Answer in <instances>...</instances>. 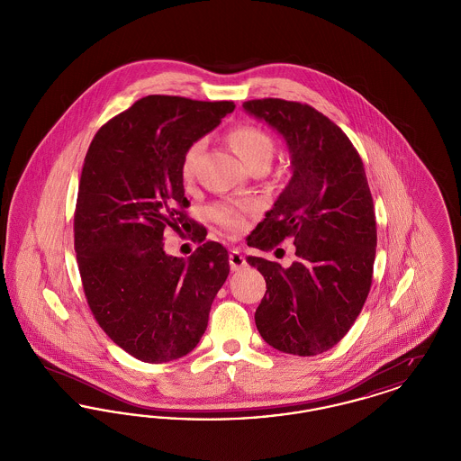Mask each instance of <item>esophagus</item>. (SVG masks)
<instances>
[{
    "label": "esophagus",
    "mask_w": 461,
    "mask_h": 461,
    "mask_svg": "<svg viewBox=\"0 0 461 461\" xmlns=\"http://www.w3.org/2000/svg\"><path fill=\"white\" fill-rule=\"evenodd\" d=\"M228 261H230V267H231L233 271H239V269L247 266V263H245V258L241 256V252L239 249H233V250L230 252Z\"/></svg>",
    "instance_id": "34e87169"
}]
</instances>
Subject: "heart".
I'll list each match as a JSON object with an SVG mask.
<instances>
[{
	"label": "heart",
	"instance_id": "b5f03b06",
	"mask_svg": "<svg viewBox=\"0 0 461 461\" xmlns=\"http://www.w3.org/2000/svg\"><path fill=\"white\" fill-rule=\"evenodd\" d=\"M228 140L249 167L258 164H269L275 154L273 138L261 128L252 124H240L233 128L228 134ZM203 149H205L203 140L194 141L186 149L181 160V176L185 181H192L197 175L198 162ZM254 211H256V205L250 202L224 200L211 207V216L216 222H220L226 231L239 233L245 228L247 216L252 214Z\"/></svg>",
	"mask_w": 461,
	"mask_h": 461
}]
</instances>
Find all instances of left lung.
Here are the masks:
<instances>
[{
    "label": "left lung",
    "mask_w": 461,
    "mask_h": 461,
    "mask_svg": "<svg viewBox=\"0 0 461 461\" xmlns=\"http://www.w3.org/2000/svg\"><path fill=\"white\" fill-rule=\"evenodd\" d=\"M243 109L285 138L292 177L247 245L263 252L285 239L290 267L247 258L266 280L256 327L278 351L316 356L337 346L370 294L376 221L363 160L327 115L282 98L249 100Z\"/></svg>",
    "instance_id": "obj_1"
}]
</instances>
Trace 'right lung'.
I'll list each match as a JSON object with an SVG mask.
<instances>
[{"label": "right lung", "instance_id": "obj_1", "mask_svg": "<svg viewBox=\"0 0 461 461\" xmlns=\"http://www.w3.org/2000/svg\"><path fill=\"white\" fill-rule=\"evenodd\" d=\"M233 102L150 95L112 117L85 157L74 249L89 309L110 339L145 363L197 348L228 278V250L204 241L188 262L163 252V231L188 218L181 160L233 112Z\"/></svg>", "mask_w": 461, "mask_h": 461}]
</instances>
